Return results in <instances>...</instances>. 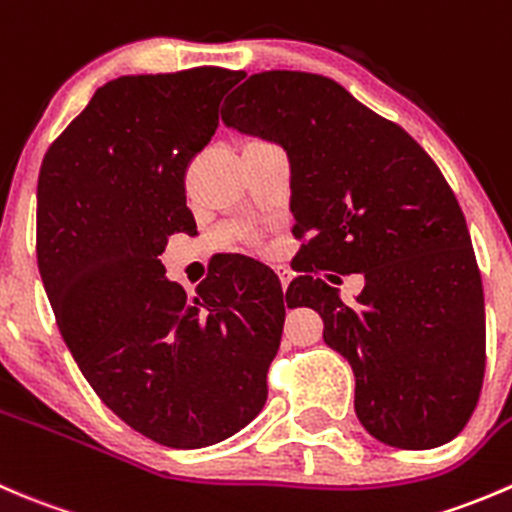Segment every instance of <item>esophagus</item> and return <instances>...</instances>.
Returning a JSON list of instances; mask_svg holds the SVG:
<instances>
[{
    "label": "esophagus",
    "instance_id": "34e87169",
    "mask_svg": "<svg viewBox=\"0 0 512 512\" xmlns=\"http://www.w3.org/2000/svg\"><path fill=\"white\" fill-rule=\"evenodd\" d=\"M278 278H281V286L286 288L288 283H291V273L286 271V268H278Z\"/></svg>",
    "mask_w": 512,
    "mask_h": 512
}]
</instances>
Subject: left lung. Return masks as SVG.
<instances>
[{"label":"left lung","mask_w":512,"mask_h":512,"mask_svg":"<svg viewBox=\"0 0 512 512\" xmlns=\"http://www.w3.org/2000/svg\"><path fill=\"white\" fill-rule=\"evenodd\" d=\"M221 119L286 151L293 234L308 236L286 301L321 313L323 341L356 376L363 428L403 450L453 440L483 386L485 303L465 216L435 161L318 74H254ZM316 267L361 272L364 291L346 304L310 276Z\"/></svg>","instance_id":"obj_1"}]
</instances>
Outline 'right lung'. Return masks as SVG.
<instances>
[{"mask_svg": "<svg viewBox=\"0 0 512 512\" xmlns=\"http://www.w3.org/2000/svg\"><path fill=\"white\" fill-rule=\"evenodd\" d=\"M241 77L199 67L106 82L39 171L37 261L59 333L104 406L169 448L249 426L281 343L286 301L268 266L231 258L186 296L159 261L171 234L196 229L186 166Z\"/></svg>", "mask_w": 512, "mask_h": 512, "instance_id": "add662e5", "label": "right lung"}]
</instances>
